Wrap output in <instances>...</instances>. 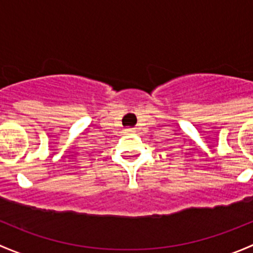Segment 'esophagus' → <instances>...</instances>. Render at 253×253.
<instances>
[{
	"instance_id": "obj_1",
	"label": "esophagus",
	"mask_w": 253,
	"mask_h": 253,
	"mask_svg": "<svg viewBox=\"0 0 253 253\" xmlns=\"http://www.w3.org/2000/svg\"><path fill=\"white\" fill-rule=\"evenodd\" d=\"M127 132H128V133H132V132H133V129L129 128V129H127Z\"/></svg>"
}]
</instances>
